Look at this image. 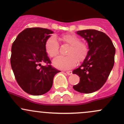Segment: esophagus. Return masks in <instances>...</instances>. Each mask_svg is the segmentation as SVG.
Listing matches in <instances>:
<instances>
[{"label":"esophagus","mask_w":124,"mask_h":124,"mask_svg":"<svg viewBox=\"0 0 124 124\" xmlns=\"http://www.w3.org/2000/svg\"><path fill=\"white\" fill-rule=\"evenodd\" d=\"M66 73H67L68 75H71V74H72V71H66Z\"/></svg>","instance_id":"obj_1"}]
</instances>
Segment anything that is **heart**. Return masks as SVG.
<instances>
[{"label": "heart", "instance_id": "1", "mask_svg": "<svg viewBox=\"0 0 124 124\" xmlns=\"http://www.w3.org/2000/svg\"><path fill=\"white\" fill-rule=\"evenodd\" d=\"M62 42L70 45L67 52L68 56H58L53 61V64L56 68L61 70H68L77 65V61L82 62L88 54V46L85 42L80 41L79 37L74 34L68 33L62 35L60 38ZM59 44L53 36L49 37L45 43V49L48 56L53 57L59 52Z\"/></svg>", "mask_w": 124, "mask_h": 124}]
</instances>
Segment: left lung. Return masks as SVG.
Here are the masks:
<instances>
[{"label":"left lung","mask_w":124,"mask_h":124,"mask_svg":"<svg viewBox=\"0 0 124 124\" xmlns=\"http://www.w3.org/2000/svg\"><path fill=\"white\" fill-rule=\"evenodd\" d=\"M77 33L86 40L89 50L81 66L72 71L80 77L73 88L80 93H92L107 81L114 65L115 48L110 38L101 31L87 29Z\"/></svg>","instance_id":"left-lung-1"}]
</instances>
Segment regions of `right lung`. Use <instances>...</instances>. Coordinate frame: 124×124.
Masks as SVG:
<instances>
[{"label": "right lung", "instance_id": "add662e5", "mask_svg": "<svg viewBox=\"0 0 124 124\" xmlns=\"http://www.w3.org/2000/svg\"><path fill=\"white\" fill-rule=\"evenodd\" d=\"M53 32L41 27L27 28L18 35L11 48V65L17 83L29 94L41 95L50 91L56 74L45 49ZM42 62L47 65L42 66Z\"/></svg>", "mask_w": 124, "mask_h": 124}]
</instances>
